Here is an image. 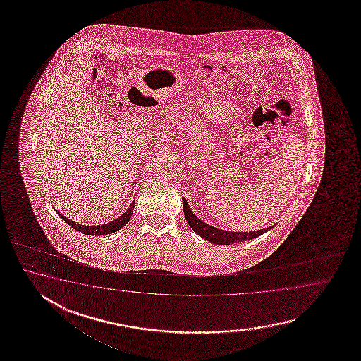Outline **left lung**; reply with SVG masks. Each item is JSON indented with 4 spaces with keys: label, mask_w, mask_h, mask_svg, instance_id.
I'll use <instances>...</instances> for the list:
<instances>
[{
    "label": "left lung",
    "mask_w": 361,
    "mask_h": 361,
    "mask_svg": "<svg viewBox=\"0 0 361 361\" xmlns=\"http://www.w3.org/2000/svg\"><path fill=\"white\" fill-rule=\"evenodd\" d=\"M183 212L184 216L192 230L195 231L201 238H205L213 244H219V245H231L235 243L252 240V238H258L266 231L272 228V227H269L266 230L250 231V232H228V231L218 230V228L209 226L207 223L202 222L200 218L193 214L191 209L188 207V202L185 199H183Z\"/></svg>",
    "instance_id": "left-lung-1"
}]
</instances>
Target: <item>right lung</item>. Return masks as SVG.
Here are the masks:
<instances>
[{
  "instance_id": "obj_1",
  "label": "right lung",
  "mask_w": 361,
  "mask_h": 361,
  "mask_svg": "<svg viewBox=\"0 0 361 361\" xmlns=\"http://www.w3.org/2000/svg\"><path fill=\"white\" fill-rule=\"evenodd\" d=\"M134 202H131L129 209L123 213V215H120L117 219L112 221V222L107 223V224H102V226H82V224H78V223L72 222L67 219L66 216L61 215V219L64 222L69 224L73 230H77L81 233L85 235H92V236H103V235H109V233H114L116 231L121 230L123 226H126V223L129 222V219L131 218L133 214V210H134Z\"/></svg>"
}]
</instances>
